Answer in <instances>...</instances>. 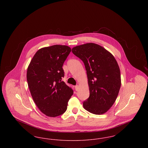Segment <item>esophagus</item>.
<instances>
[{"label": "esophagus", "instance_id": "obj_1", "mask_svg": "<svg viewBox=\"0 0 148 148\" xmlns=\"http://www.w3.org/2000/svg\"><path fill=\"white\" fill-rule=\"evenodd\" d=\"M75 90L77 91L78 90V89H79V85H76L75 86Z\"/></svg>", "mask_w": 148, "mask_h": 148}]
</instances>
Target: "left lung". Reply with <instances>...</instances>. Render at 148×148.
I'll return each instance as SVG.
<instances>
[{
  "instance_id": "left-lung-1",
  "label": "left lung",
  "mask_w": 148,
  "mask_h": 148,
  "mask_svg": "<svg viewBox=\"0 0 148 148\" xmlns=\"http://www.w3.org/2000/svg\"><path fill=\"white\" fill-rule=\"evenodd\" d=\"M73 53L84 63L90 95L83 103L89 112L101 115L115 103L121 86L118 64L112 54L97 44L89 42L74 47Z\"/></svg>"
}]
</instances>
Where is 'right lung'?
Returning a JSON list of instances; mask_svg holds the SVG:
<instances>
[{"mask_svg": "<svg viewBox=\"0 0 148 148\" xmlns=\"http://www.w3.org/2000/svg\"><path fill=\"white\" fill-rule=\"evenodd\" d=\"M66 45H54L38 50L27 69V79L34 103L45 115L65 112L73 90L62 80L64 63L71 53Z\"/></svg>", "mask_w": 148, "mask_h": 148, "instance_id": "obj_1", "label": "right lung"}]
</instances>
